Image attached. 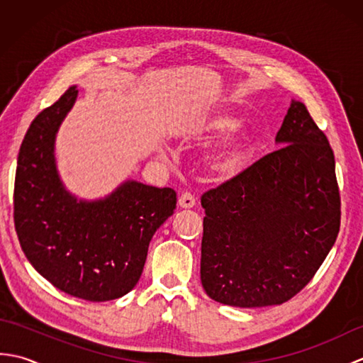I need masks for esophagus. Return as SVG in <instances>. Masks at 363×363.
Returning a JSON list of instances; mask_svg holds the SVG:
<instances>
[{
	"label": "esophagus",
	"mask_w": 363,
	"mask_h": 363,
	"mask_svg": "<svg viewBox=\"0 0 363 363\" xmlns=\"http://www.w3.org/2000/svg\"><path fill=\"white\" fill-rule=\"evenodd\" d=\"M177 206H179L181 209H191V207L196 206V199L194 195L186 191V194H182L179 199H177Z\"/></svg>",
	"instance_id": "esophagus-1"
}]
</instances>
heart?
Here are the masks:
<instances>
[{
	"label": "heart",
	"instance_id": "obj_1",
	"mask_svg": "<svg viewBox=\"0 0 363 363\" xmlns=\"http://www.w3.org/2000/svg\"><path fill=\"white\" fill-rule=\"evenodd\" d=\"M240 120L233 112L226 109H217L203 117L196 118L190 126V134L195 140H215L234 130ZM254 130L245 128L237 134L230 135L220 148L215 150L209 157L206 159V165L209 172L217 177H230L237 173L242 167L243 160L250 152L254 142Z\"/></svg>",
	"mask_w": 363,
	"mask_h": 363
}]
</instances>
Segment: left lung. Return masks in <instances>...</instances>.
<instances>
[{"label": "left lung", "instance_id": "8db88e82", "mask_svg": "<svg viewBox=\"0 0 363 363\" xmlns=\"http://www.w3.org/2000/svg\"><path fill=\"white\" fill-rule=\"evenodd\" d=\"M276 145L281 148L201 198V284L217 303H285L311 282L335 243L334 152L301 101L291 99Z\"/></svg>", "mask_w": 363, "mask_h": 363}]
</instances>
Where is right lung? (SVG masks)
Segmentation results:
<instances>
[{"mask_svg": "<svg viewBox=\"0 0 363 363\" xmlns=\"http://www.w3.org/2000/svg\"><path fill=\"white\" fill-rule=\"evenodd\" d=\"M76 98L73 86L30 123L17 160L13 221L23 252L46 281L101 303L135 287L154 233L176 209V191L129 179L91 201L70 194L54 146Z\"/></svg>", "mask_w": 363, "mask_h": 363, "instance_id": "1", "label": "right lung"}]
</instances>
